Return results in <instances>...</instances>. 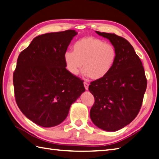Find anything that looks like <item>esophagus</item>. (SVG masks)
I'll return each instance as SVG.
<instances>
[{"label": "esophagus", "mask_w": 159, "mask_h": 159, "mask_svg": "<svg viewBox=\"0 0 159 159\" xmlns=\"http://www.w3.org/2000/svg\"><path fill=\"white\" fill-rule=\"evenodd\" d=\"M84 87L86 90L89 89V84L87 82H84Z\"/></svg>", "instance_id": "obj_1"}]
</instances>
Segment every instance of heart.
Listing matches in <instances>:
<instances>
[{
	"mask_svg": "<svg viewBox=\"0 0 159 159\" xmlns=\"http://www.w3.org/2000/svg\"><path fill=\"white\" fill-rule=\"evenodd\" d=\"M68 70L77 75L83 64V74L93 80L106 77L115 64L117 51L111 43L94 37L80 39L73 45V51L66 50L64 55Z\"/></svg>",
	"mask_w": 159,
	"mask_h": 159,
	"instance_id": "1",
	"label": "heart"
}]
</instances>
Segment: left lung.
<instances>
[{"label":"left lung","instance_id":"1","mask_svg":"<svg viewBox=\"0 0 159 159\" xmlns=\"http://www.w3.org/2000/svg\"><path fill=\"white\" fill-rule=\"evenodd\" d=\"M95 32L115 46L117 58L109 73L89 86L95 98L90 117L101 129L116 131L132 122L139 113L147 79L142 62L127 40L111 33Z\"/></svg>","mask_w":159,"mask_h":159}]
</instances>
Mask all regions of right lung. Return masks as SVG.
I'll return each instance as SVG.
<instances>
[{"label":"right lung","mask_w":159,"mask_h":159,"mask_svg":"<svg viewBox=\"0 0 159 159\" xmlns=\"http://www.w3.org/2000/svg\"><path fill=\"white\" fill-rule=\"evenodd\" d=\"M73 30L37 36L20 53L13 75L15 99L21 112L43 127L59 125L85 91L83 80L66 67L64 52Z\"/></svg>","instance_id":"right-lung-1"}]
</instances>
